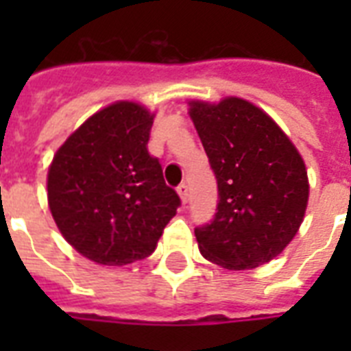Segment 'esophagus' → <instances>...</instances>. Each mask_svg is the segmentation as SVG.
Instances as JSON below:
<instances>
[{
	"label": "esophagus",
	"instance_id": "obj_1",
	"mask_svg": "<svg viewBox=\"0 0 351 351\" xmlns=\"http://www.w3.org/2000/svg\"><path fill=\"white\" fill-rule=\"evenodd\" d=\"M176 191H178V195H180L182 202L186 204L187 198H189V187H187V184H184V182H182L180 186L176 187Z\"/></svg>",
	"mask_w": 351,
	"mask_h": 351
}]
</instances>
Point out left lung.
<instances>
[{
	"label": "left lung",
	"instance_id": "1",
	"mask_svg": "<svg viewBox=\"0 0 351 351\" xmlns=\"http://www.w3.org/2000/svg\"><path fill=\"white\" fill-rule=\"evenodd\" d=\"M189 117L219 186L215 219L195 230L198 250L226 269L266 264L304 219V160L266 112L242 98L189 101Z\"/></svg>",
	"mask_w": 351,
	"mask_h": 351
}]
</instances>
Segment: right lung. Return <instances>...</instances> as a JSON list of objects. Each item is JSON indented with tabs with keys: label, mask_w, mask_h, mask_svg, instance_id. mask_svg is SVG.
Instances as JSON below:
<instances>
[{
	"label": "right lung",
	"mask_w": 351,
	"mask_h": 351,
	"mask_svg": "<svg viewBox=\"0 0 351 351\" xmlns=\"http://www.w3.org/2000/svg\"><path fill=\"white\" fill-rule=\"evenodd\" d=\"M153 118L134 101L111 104L85 120L52 158V219L89 261L125 266L149 256L180 206L147 151Z\"/></svg>",
	"instance_id": "obj_1"
}]
</instances>
